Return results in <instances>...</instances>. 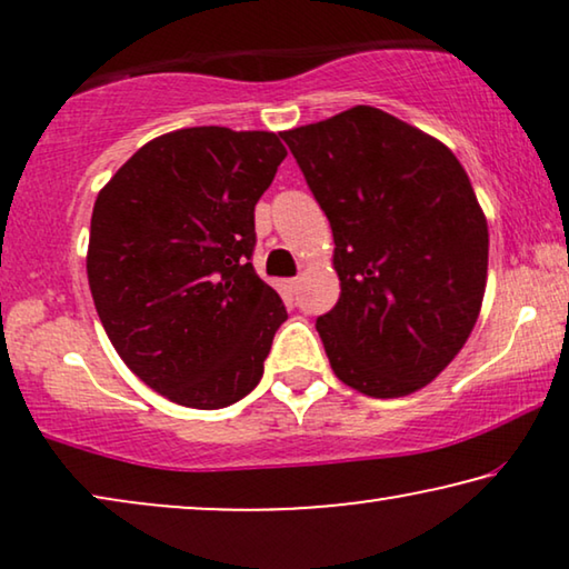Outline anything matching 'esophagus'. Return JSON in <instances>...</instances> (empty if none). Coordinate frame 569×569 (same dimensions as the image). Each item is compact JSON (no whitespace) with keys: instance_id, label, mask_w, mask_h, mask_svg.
Wrapping results in <instances>:
<instances>
[{"instance_id":"obj_1","label":"esophagus","mask_w":569,"mask_h":569,"mask_svg":"<svg viewBox=\"0 0 569 569\" xmlns=\"http://www.w3.org/2000/svg\"><path fill=\"white\" fill-rule=\"evenodd\" d=\"M298 284H300V279L298 277H292V279H282V287L287 292H295L298 290Z\"/></svg>"}]
</instances>
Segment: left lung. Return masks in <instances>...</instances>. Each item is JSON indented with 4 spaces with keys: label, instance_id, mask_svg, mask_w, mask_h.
Listing matches in <instances>:
<instances>
[{
    "label": "left lung",
    "instance_id": "8db88e82",
    "mask_svg": "<svg viewBox=\"0 0 569 569\" xmlns=\"http://www.w3.org/2000/svg\"><path fill=\"white\" fill-rule=\"evenodd\" d=\"M333 232L341 295L316 321L341 383L425 388L461 352L487 287L489 230L440 139L372 106L282 131Z\"/></svg>",
    "mask_w": 569,
    "mask_h": 569
}]
</instances>
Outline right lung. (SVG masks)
<instances>
[{
	"instance_id": "add662e5",
	"label": "right lung",
	"mask_w": 569,
	"mask_h": 569,
	"mask_svg": "<svg viewBox=\"0 0 569 569\" xmlns=\"http://www.w3.org/2000/svg\"><path fill=\"white\" fill-rule=\"evenodd\" d=\"M287 158L274 131L154 137L100 189L88 282L127 368L166 399L222 409L251 393L287 321L251 267L253 209Z\"/></svg>"
}]
</instances>
